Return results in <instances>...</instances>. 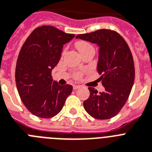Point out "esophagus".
<instances>
[{
    "label": "esophagus",
    "mask_w": 152,
    "mask_h": 152,
    "mask_svg": "<svg viewBox=\"0 0 152 152\" xmlns=\"http://www.w3.org/2000/svg\"><path fill=\"white\" fill-rule=\"evenodd\" d=\"M81 87V86H80V85H73V88L75 90H76V89H77V88H79Z\"/></svg>",
    "instance_id": "34e87169"
}]
</instances>
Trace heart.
Masks as SVG:
<instances>
[{"label": "heart", "mask_w": 152, "mask_h": 152, "mask_svg": "<svg viewBox=\"0 0 152 152\" xmlns=\"http://www.w3.org/2000/svg\"><path fill=\"white\" fill-rule=\"evenodd\" d=\"M76 47H77V49L78 50V51L80 52L81 54H82L84 52H85V51L88 50L93 48L92 46L90 45L88 42H84V41H81V42H77V44H76ZM81 73H80V72H78V73H77L76 75H75V77H77V78L81 77Z\"/></svg>", "instance_id": "b5f03b06"}]
</instances>
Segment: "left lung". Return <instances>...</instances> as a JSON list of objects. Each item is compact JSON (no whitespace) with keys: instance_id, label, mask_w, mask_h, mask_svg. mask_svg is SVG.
<instances>
[{"instance_id":"8db88e82","label":"left lung","mask_w":152,"mask_h":152,"mask_svg":"<svg viewBox=\"0 0 152 152\" xmlns=\"http://www.w3.org/2000/svg\"><path fill=\"white\" fill-rule=\"evenodd\" d=\"M99 46L97 71L105 91L98 93L89 87V98L84 108L99 120L115 116L128 99L135 77L134 64L128 45L120 34L110 29H99L76 36Z\"/></svg>"}]
</instances>
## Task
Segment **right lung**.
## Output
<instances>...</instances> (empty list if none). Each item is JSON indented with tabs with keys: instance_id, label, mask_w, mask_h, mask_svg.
<instances>
[{
	"instance_id": "obj_1",
	"label": "right lung",
	"mask_w": 152,
	"mask_h": 152,
	"mask_svg": "<svg viewBox=\"0 0 152 152\" xmlns=\"http://www.w3.org/2000/svg\"><path fill=\"white\" fill-rule=\"evenodd\" d=\"M75 37L53 26L33 30L18 57L15 81L20 98L31 113L50 118L62 110L72 85H60L51 76L61 59L64 45Z\"/></svg>"
}]
</instances>
